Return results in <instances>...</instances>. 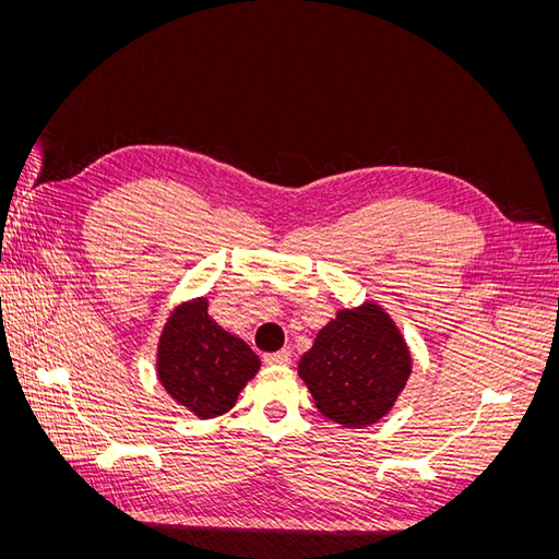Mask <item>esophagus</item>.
I'll use <instances>...</instances> for the list:
<instances>
[{
    "label": "esophagus",
    "mask_w": 559,
    "mask_h": 559,
    "mask_svg": "<svg viewBox=\"0 0 559 559\" xmlns=\"http://www.w3.org/2000/svg\"><path fill=\"white\" fill-rule=\"evenodd\" d=\"M263 361L267 366H289L292 364V352L289 349H280V352H273V354H265Z\"/></svg>",
    "instance_id": "obj_1"
}]
</instances>
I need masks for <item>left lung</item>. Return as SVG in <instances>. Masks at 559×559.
Wrapping results in <instances>:
<instances>
[{
  "label": "left lung",
  "instance_id": "obj_1",
  "mask_svg": "<svg viewBox=\"0 0 559 559\" xmlns=\"http://www.w3.org/2000/svg\"><path fill=\"white\" fill-rule=\"evenodd\" d=\"M298 376L317 411L335 425L361 429L384 417L411 376V352L389 314L364 302L341 310L300 357Z\"/></svg>",
  "mask_w": 559,
  "mask_h": 559
}]
</instances>
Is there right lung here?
I'll return each instance as SVG.
<instances>
[{
	"mask_svg": "<svg viewBox=\"0 0 559 559\" xmlns=\"http://www.w3.org/2000/svg\"><path fill=\"white\" fill-rule=\"evenodd\" d=\"M261 361L240 337L207 314V300L179 306L158 343V380L177 403L200 419L224 415Z\"/></svg>",
	"mask_w": 559,
	"mask_h": 559,
	"instance_id": "obj_1",
	"label": "right lung"
}]
</instances>
